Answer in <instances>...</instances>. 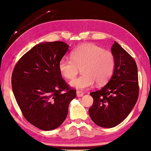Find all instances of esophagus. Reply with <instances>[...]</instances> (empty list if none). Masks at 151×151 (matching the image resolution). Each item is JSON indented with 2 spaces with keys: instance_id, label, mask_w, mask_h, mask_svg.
Segmentation results:
<instances>
[{
  "instance_id": "esophagus-1",
  "label": "esophagus",
  "mask_w": 151,
  "mask_h": 151,
  "mask_svg": "<svg viewBox=\"0 0 151 151\" xmlns=\"http://www.w3.org/2000/svg\"><path fill=\"white\" fill-rule=\"evenodd\" d=\"M76 94H77V96H78V97H81V96H83V92H81V91H77Z\"/></svg>"
}]
</instances>
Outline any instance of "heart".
Returning a JSON list of instances; mask_svg holds the SVG:
<instances>
[{
    "label": "heart",
    "mask_w": 151,
    "mask_h": 151,
    "mask_svg": "<svg viewBox=\"0 0 151 151\" xmlns=\"http://www.w3.org/2000/svg\"><path fill=\"white\" fill-rule=\"evenodd\" d=\"M115 67V57L112 52L93 44H85L76 48L71 58L64 57L58 63L60 74L67 79H72L81 68L83 74L70 84L76 88L84 89L106 83Z\"/></svg>",
    "instance_id": "obj_1"
}]
</instances>
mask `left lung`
I'll use <instances>...</instances> for the list:
<instances>
[{
    "mask_svg": "<svg viewBox=\"0 0 151 151\" xmlns=\"http://www.w3.org/2000/svg\"><path fill=\"white\" fill-rule=\"evenodd\" d=\"M115 69L108 83L100 90L91 93L94 102L88 109L95 124L113 128L127 117L139 96L137 68L136 61L117 42L112 45Z\"/></svg>",
    "mask_w": 151,
    "mask_h": 151,
    "instance_id": "left-lung-1",
    "label": "left lung"
}]
</instances>
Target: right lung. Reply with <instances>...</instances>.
<instances>
[{
    "label": "right lung",
    "instance_id": "obj_1",
    "mask_svg": "<svg viewBox=\"0 0 151 151\" xmlns=\"http://www.w3.org/2000/svg\"><path fill=\"white\" fill-rule=\"evenodd\" d=\"M68 47L60 41L40 43L18 60L12 72V90L23 115L42 130L62 124L76 96V90L66 83L58 70Z\"/></svg>",
    "mask_w": 151,
    "mask_h": 151
}]
</instances>
